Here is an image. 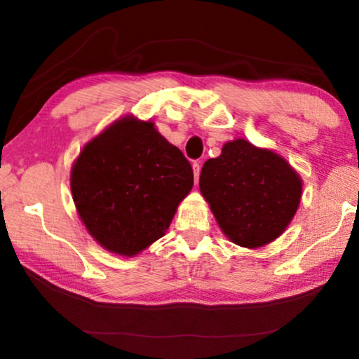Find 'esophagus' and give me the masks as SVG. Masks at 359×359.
<instances>
[{
  "mask_svg": "<svg viewBox=\"0 0 359 359\" xmlns=\"http://www.w3.org/2000/svg\"><path fill=\"white\" fill-rule=\"evenodd\" d=\"M193 171H194V181L198 183L199 175H201V165L198 163V161H194V163H193Z\"/></svg>",
  "mask_w": 359,
  "mask_h": 359,
  "instance_id": "1",
  "label": "esophagus"
}]
</instances>
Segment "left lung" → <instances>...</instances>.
<instances>
[{"label": "left lung", "instance_id": "1", "mask_svg": "<svg viewBox=\"0 0 359 359\" xmlns=\"http://www.w3.org/2000/svg\"><path fill=\"white\" fill-rule=\"evenodd\" d=\"M199 188L222 232L233 243L258 248L278 238L292 220L302 181L274 151L237 139L205 161Z\"/></svg>", "mask_w": 359, "mask_h": 359}]
</instances>
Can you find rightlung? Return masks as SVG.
Returning <instances> with one entry per match:
<instances>
[{"mask_svg": "<svg viewBox=\"0 0 359 359\" xmlns=\"http://www.w3.org/2000/svg\"><path fill=\"white\" fill-rule=\"evenodd\" d=\"M194 183L183 151L154 122L124 117L85 145L72 194L88 232L109 252L137 255L163 237Z\"/></svg>", "mask_w": 359, "mask_h": 359, "instance_id": "add662e5", "label": "right lung"}]
</instances>
